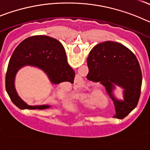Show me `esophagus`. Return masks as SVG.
<instances>
[{
  "instance_id": "1",
  "label": "esophagus",
  "mask_w": 150,
  "mask_h": 150,
  "mask_svg": "<svg viewBox=\"0 0 150 150\" xmlns=\"http://www.w3.org/2000/svg\"><path fill=\"white\" fill-rule=\"evenodd\" d=\"M80 83V81H79V80H78V83Z\"/></svg>"
}]
</instances>
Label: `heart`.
Listing matches in <instances>:
<instances>
[{
	"mask_svg": "<svg viewBox=\"0 0 150 150\" xmlns=\"http://www.w3.org/2000/svg\"><path fill=\"white\" fill-rule=\"evenodd\" d=\"M93 99L95 100H98V98H97V94H95V95H93Z\"/></svg>",
	"mask_w": 150,
	"mask_h": 150,
	"instance_id": "heart-1",
	"label": "heart"
}]
</instances>
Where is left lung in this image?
I'll return each mask as SVG.
<instances>
[{"instance_id": "8db88e82", "label": "left lung", "mask_w": 150, "mask_h": 150, "mask_svg": "<svg viewBox=\"0 0 150 150\" xmlns=\"http://www.w3.org/2000/svg\"><path fill=\"white\" fill-rule=\"evenodd\" d=\"M88 79L100 82L113 100L117 118H124L134 109L140 98L142 73L134 54L123 45L112 41L97 44L87 59ZM123 89V99L113 91Z\"/></svg>"}]
</instances>
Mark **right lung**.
<instances>
[{"label": "right lung", "instance_id": "obj_1", "mask_svg": "<svg viewBox=\"0 0 150 150\" xmlns=\"http://www.w3.org/2000/svg\"><path fill=\"white\" fill-rule=\"evenodd\" d=\"M31 66L40 69L52 85L62 82L74 83L75 72L69 65L65 50L58 40L45 35H35L24 40L13 52L8 64L5 86L13 103L19 109L46 110L48 104L28 105L18 96L15 87L16 74L22 67Z\"/></svg>", "mask_w": 150, "mask_h": 150}]
</instances>
